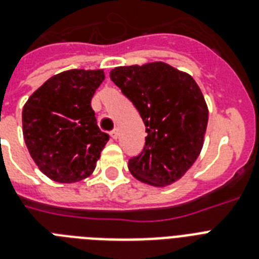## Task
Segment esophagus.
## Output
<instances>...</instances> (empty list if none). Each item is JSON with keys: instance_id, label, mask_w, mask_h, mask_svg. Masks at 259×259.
Returning a JSON list of instances; mask_svg holds the SVG:
<instances>
[{"instance_id": "esophagus-1", "label": "esophagus", "mask_w": 259, "mask_h": 259, "mask_svg": "<svg viewBox=\"0 0 259 259\" xmlns=\"http://www.w3.org/2000/svg\"><path fill=\"white\" fill-rule=\"evenodd\" d=\"M110 136H111V138H113V140H117L118 136H119V133H118L117 129H114V130H111V132H110Z\"/></svg>"}]
</instances>
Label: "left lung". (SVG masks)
I'll return each mask as SVG.
<instances>
[{"mask_svg": "<svg viewBox=\"0 0 259 259\" xmlns=\"http://www.w3.org/2000/svg\"><path fill=\"white\" fill-rule=\"evenodd\" d=\"M110 79L133 102L145 123V146L129 160L137 180L164 187L193 165L203 148L208 109L191 75L162 62L117 67Z\"/></svg>", "mask_w": 259, "mask_h": 259, "instance_id": "left-lung-1", "label": "left lung"}]
</instances>
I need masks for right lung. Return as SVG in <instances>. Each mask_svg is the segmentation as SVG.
I'll return each mask as SVG.
<instances>
[{"label": "right lung", "mask_w": 259, "mask_h": 259, "mask_svg": "<svg viewBox=\"0 0 259 259\" xmlns=\"http://www.w3.org/2000/svg\"><path fill=\"white\" fill-rule=\"evenodd\" d=\"M102 70H70L50 78L22 109V133L30 156L58 183L89 177L109 134L101 132L91 107Z\"/></svg>", "instance_id": "right-lung-1"}]
</instances>
